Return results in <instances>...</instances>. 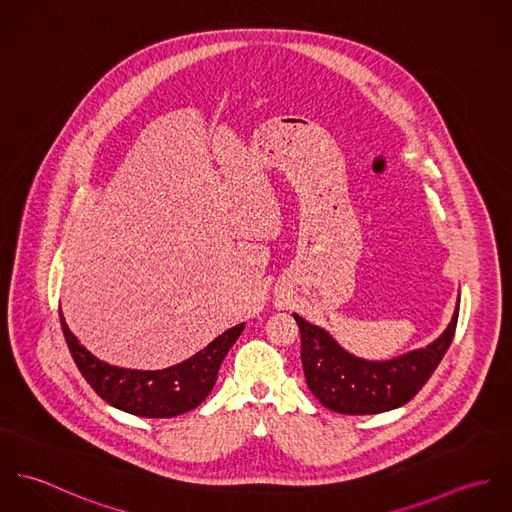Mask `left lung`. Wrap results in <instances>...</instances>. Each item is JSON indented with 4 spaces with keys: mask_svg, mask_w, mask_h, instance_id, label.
I'll list each match as a JSON object with an SVG mask.
<instances>
[{
    "mask_svg": "<svg viewBox=\"0 0 512 512\" xmlns=\"http://www.w3.org/2000/svg\"><path fill=\"white\" fill-rule=\"evenodd\" d=\"M459 315L434 343L390 361H365L347 353L325 329L293 315L301 333V365L309 390L329 410L349 416L380 414L410 402L449 349Z\"/></svg>",
    "mask_w": 512,
    "mask_h": 512,
    "instance_id": "1",
    "label": "left lung"
}]
</instances>
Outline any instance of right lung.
<instances>
[{
	"label": "right lung",
	"mask_w": 512,
	"mask_h": 512,
	"mask_svg": "<svg viewBox=\"0 0 512 512\" xmlns=\"http://www.w3.org/2000/svg\"><path fill=\"white\" fill-rule=\"evenodd\" d=\"M61 315V327L74 365L92 390L110 406L142 416L173 418L197 408L213 390L220 363L240 337L244 323L224 331L191 359L163 370H132L108 365L86 351Z\"/></svg>",
	"instance_id": "1"
}]
</instances>
